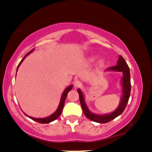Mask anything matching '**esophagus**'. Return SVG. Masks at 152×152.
<instances>
[{
    "label": "esophagus",
    "mask_w": 152,
    "mask_h": 152,
    "mask_svg": "<svg viewBox=\"0 0 152 152\" xmlns=\"http://www.w3.org/2000/svg\"><path fill=\"white\" fill-rule=\"evenodd\" d=\"M74 88H77L80 87V86H82V83L80 82V80H75V81H74Z\"/></svg>",
    "instance_id": "esophagus-1"
}]
</instances>
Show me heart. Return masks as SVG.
<instances>
[{
  "label": "heart",
  "instance_id": "1",
  "mask_svg": "<svg viewBox=\"0 0 152 152\" xmlns=\"http://www.w3.org/2000/svg\"><path fill=\"white\" fill-rule=\"evenodd\" d=\"M95 56H92L90 57L89 60L90 62H93V61L95 59ZM105 64V59L104 58H99L98 59V61H97V66H98L99 67H102Z\"/></svg>",
  "mask_w": 152,
  "mask_h": 152
}]
</instances>
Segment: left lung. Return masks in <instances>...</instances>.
Returning <instances> with one entry per match:
<instances>
[{"instance_id":"left-lung-1","label":"left lung","mask_w":152,"mask_h":152,"mask_svg":"<svg viewBox=\"0 0 152 152\" xmlns=\"http://www.w3.org/2000/svg\"><path fill=\"white\" fill-rule=\"evenodd\" d=\"M106 72H121L123 76L121 80V88L122 94L121 97L120 103L118 107H117L116 110L109 114H97L95 113L91 112L88 109V107L85 102V97L80 89H78L77 91L79 94L80 102L81 105L83 114L85 116L93 121L99 123V124H105V123L109 122L113 119L116 118L119 115H121L124 111L126 105L129 99L130 95V90H131V84H130V69L128 67L127 63H126L124 57L119 55L118 60L117 62V65L115 66H111L107 69Z\"/></svg>"}]
</instances>
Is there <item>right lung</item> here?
<instances>
[{"mask_svg":"<svg viewBox=\"0 0 152 152\" xmlns=\"http://www.w3.org/2000/svg\"><path fill=\"white\" fill-rule=\"evenodd\" d=\"M34 50H31L30 52H28V53L26 54V55L24 57V58L22 59V61L20 62V64H19L18 66H17V70H18V68L19 66H20V64H22V62L24 61V59L26 58V56H28V55H29L30 53H31L32 52L34 51ZM17 75V74H16ZM73 88V85H70L68 87H66L65 88V90H64V92H63L62 94V96H61V99H60V102H59V106L57 107V110L55 111V112L53 113V114H51L50 116H47V117H45V118H34V117H31V116H28V115H26V114H24L26 115V116L28 117V118L32 119V120L35 121H37L38 123H41V124H49V123H50L52 121H53L56 120V119L58 118V117L60 116V114H62V109H63V107H64V102H65V99H66V97L67 96V94H68L69 92Z\"/></svg>","mask_w":152,"mask_h":152,"instance_id":"add662e5","label":"right lung"}]
</instances>
